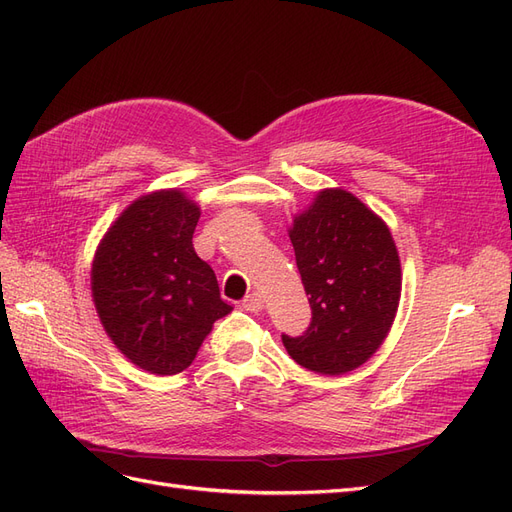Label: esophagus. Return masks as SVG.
Listing matches in <instances>:
<instances>
[{
  "label": "esophagus",
  "mask_w": 512,
  "mask_h": 512,
  "mask_svg": "<svg viewBox=\"0 0 512 512\" xmlns=\"http://www.w3.org/2000/svg\"><path fill=\"white\" fill-rule=\"evenodd\" d=\"M262 303H265V301H262L260 294H258V292H252V294H247V297L243 299L241 305L247 309V312H260Z\"/></svg>",
  "instance_id": "obj_1"
}]
</instances>
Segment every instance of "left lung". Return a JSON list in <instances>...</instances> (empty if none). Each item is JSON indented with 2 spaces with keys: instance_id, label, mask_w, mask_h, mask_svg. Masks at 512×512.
Returning a JSON list of instances; mask_svg holds the SVG:
<instances>
[{
  "instance_id": "left-lung-1",
  "label": "left lung",
  "mask_w": 512,
  "mask_h": 512,
  "mask_svg": "<svg viewBox=\"0 0 512 512\" xmlns=\"http://www.w3.org/2000/svg\"><path fill=\"white\" fill-rule=\"evenodd\" d=\"M309 294L312 322L282 335L301 367L339 376L363 365L389 333L401 294V267L389 228L346 190H324L290 228Z\"/></svg>"
}]
</instances>
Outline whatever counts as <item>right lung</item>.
<instances>
[{"instance_id":"add662e5","label":"right lung","mask_w":512,"mask_h":512,"mask_svg":"<svg viewBox=\"0 0 512 512\" xmlns=\"http://www.w3.org/2000/svg\"><path fill=\"white\" fill-rule=\"evenodd\" d=\"M200 209L179 190L138 198L104 235L91 292L113 344L158 376L190 367L213 322L230 312L194 252Z\"/></svg>"}]
</instances>
